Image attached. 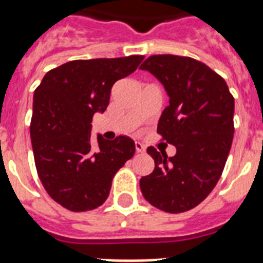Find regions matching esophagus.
<instances>
[{
  "label": "esophagus",
  "mask_w": 263,
  "mask_h": 263,
  "mask_svg": "<svg viewBox=\"0 0 263 263\" xmlns=\"http://www.w3.org/2000/svg\"><path fill=\"white\" fill-rule=\"evenodd\" d=\"M145 146L142 145L141 142H136V152L137 153H145Z\"/></svg>",
  "instance_id": "1"
}]
</instances>
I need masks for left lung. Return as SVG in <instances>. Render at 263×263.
<instances>
[{
  "mask_svg": "<svg viewBox=\"0 0 263 263\" xmlns=\"http://www.w3.org/2000/svg\"><path fill=\"white\" fill-rule=\"evenodd\" d=\"M168 95L158 133L176 147L174 157L150 146L154 171L139 180L143 197L168 213L192 210L212 192L233 141L234 99L213 69L188 57L152 55L139 67Z\"/></svg>",
  "mask_w": 263,
  "mask_h": 263,
  "instance_id": "8db88e82",
  "label": "left lung"
}]
</instances>
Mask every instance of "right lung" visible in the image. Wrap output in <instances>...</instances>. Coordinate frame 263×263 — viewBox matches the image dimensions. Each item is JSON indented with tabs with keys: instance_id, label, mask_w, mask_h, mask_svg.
Returning <instances> with one entry per match:
<instances>
[{
	"instance_id": "obj_1",
	"label": "right lung",
	"mask_w": 263,
	"mask_h": 263,
	"mask_svg": "<svg viewBox=\"0 0 263 263\" xmlns=\"http://www.w3.org/2000/svg\"><path fill=\"white\" fill-rule=\"evenodd\" d=\"M142 55L71 60L51 69L34 92L30 124L36 173L51 199L85 212L108 199L111 180L134 155L132 138L90 141L95 113L106 110L113 84L133 73Z\"/></svg>"
}]
</instances>
